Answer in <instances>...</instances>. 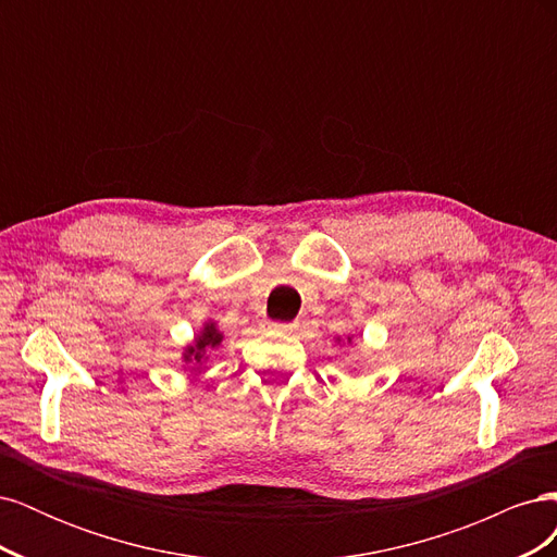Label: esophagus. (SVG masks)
Masks as SVG:
<instances>
[{
  "label": "esophagus",
  "mask_w": 557,
  "mask_h": 557,
  "mask_svg": "<svg viewBox=\"0 0 557 557\" xmlns=\"http://www.w3.org/2000/svg\"><path fill=\"white\" fill-rule=\"evenodd\" d=\"M269 327L276 330V332H295L297 323H269Z\"/></svg>",
  "instance_id": "obj_1"
}]
</instances>
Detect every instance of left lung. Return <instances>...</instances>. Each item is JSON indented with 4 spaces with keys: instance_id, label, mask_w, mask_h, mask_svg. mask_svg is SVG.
Here are the masks:
<instances>
[{
    "instance_id": "obj_1",
    "label": "left lung",
    "mask_w": 557,
    "mask_h": 557,
    "mask_svg": "<svg viewBox=\"0 0 557 557\" xmlns=\"http://www.w3.org/2000/svg\"><path fill=\"white\" fill-rule=\"evenodd\" d=\"M348 342H350V339H348Z\"/></svg>"
}]
</instances>
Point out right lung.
<instances>
[{"mask_svg": "<svg viewBox=\"0 0 557 557\" xmlns=\"http://www.w3.org/2000/svg\"><path fill=\"white\" fill-rule=\"evenodd\" d=\"M221 342H223V334L215 330L213 323H209V325H205V330H201V332L195 336V346L185 348L183 360H185V362H201V360H205V352H207L209 348L221 346Z\"/></svg>", "mask_w": 557, "mask_h": 557, "instance_id": "right-lung-1", "label": "right lung"}]
</instances>
